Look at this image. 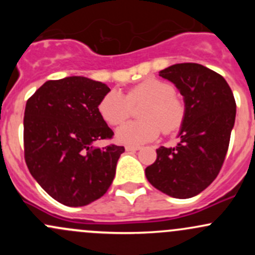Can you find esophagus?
I'll return each instance as SVG.
<instances>
[{
    "mask_svg": "<svg viewBox=\"0 0 255 255\" xmlns=\"http://www.w3.org/2000/svg\"><path fill=\"white\" fill-rule=\"evenodd\" d=\"M139 149H142V146L140 145H132V144H129V145L126 146V150L127 151H135V150H139Z\"/></svg>",
    "mask_w": 255,
    "mask_h": 255,
    "instance_id": "1",
    "label": "esophagus"
}]
</instances>
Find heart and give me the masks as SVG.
I'll return each mask as SVG.
<instances>
[{
  "label": "heart",
  "instance_id": "obj_1",
  "mask_svg": "<svg viewBox=\"0 0 255 255\" xmlns=\"http://www.w3.org/2000/svg\"><path fill=\"white\" fill-rule=\"evenodd\" d=\"M145 104L139 112L142 121H133L120 127L116 137L120 142L140 144L150 142L164 133H173L185 120V104L175 95V89L160 79H144L130 87L127 96L111 90L101 99L99 112L111 126H120L132 112V105Z\"/></svg>",
  "mask_w": 255,
  "mask_h": 255
}]
</instances>
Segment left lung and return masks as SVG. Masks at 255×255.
<instances>
[{"mask_svg":"<svg viewBox=\"0 0 255 255\" xmlns=\"http://www.w3.org/2000/svg\"><path fill=\"white\" fill-rule=\"evenodd\" d=\"M159 75L175 84L186 113L180 142L156 149L145 176L159 191L190 199L211 185L222 168L235 126V96L223 76L196 63L175 64Z\"/></svg>","mask_w":255,"mask_h":255,"instance_id":"1","label":"left lung"}]
</instances>
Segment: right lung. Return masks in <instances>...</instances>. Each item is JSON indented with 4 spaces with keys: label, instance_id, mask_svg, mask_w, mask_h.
<instances>
[{
    "label": "right lung",
    "instance_id": "add662e5",
    "mask_svg": "<svg viewBox=\"0 0 255 255\" xmlns=\"http://www.w3.org/2000/svg\"><path fill=\"white\" fill-rule=\"evenodd\" d=\"M110 87L84 76L49 80L25 105L24 159L32 176L60 204L79 207L106 194L125 146H95L113 130L99 112Z\"/></svg>",
    "mask_w": 255,
    "mask_h": 255
}]
</instances>
